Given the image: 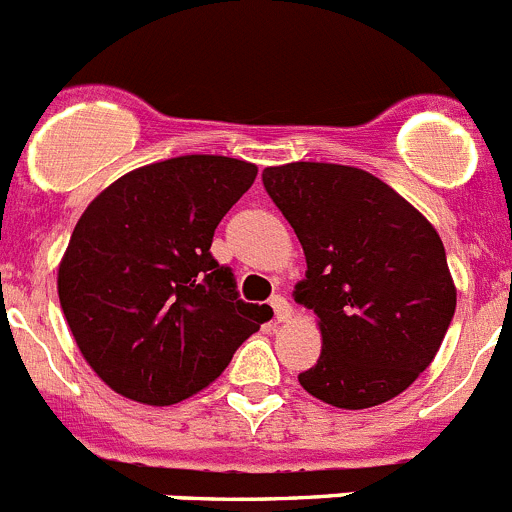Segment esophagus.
<instances>
[{"mask_svg":"<svg viewBox=\"0 0 512 512\" xmlns=\"http://www.w3.org/2000/svg\"><path fill=\"white\" fill-rule=\"evenodd\" d=\"M270 305H272V310H275V318H278L280 323L288 321L290 315H293V308H290V303L283 298V295H275V298L270 300Z\"/></svg>","mask_w":512,"mask_h":512,"instance_id":"obj_1","label":"esophagus"}]
</instances>
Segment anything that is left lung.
Here are the masks:
<instances>
[{
  "label": "left lung",
  "mask_w": 512,
  "mask_h": 512,
  "mask_svg": "<svg viewBox=\"0 0 512 512\" xmlns=\"http://www.w3.org/2000/svg\"><path fill=\"white\" fill-rule=\"evenodd\" d=\"M262 184L303 245L295 303L318 315L323 351L298 376L315 399L369 409L412 386L437 356L457 290L437 229L364 169L267 166Z\"/></svg>",
  "instance_id": "8db88e82"
}]
</instances>
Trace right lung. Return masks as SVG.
I'll return each mask as SVG.
<instances>
[{
	"instance_id": "add662e5",
	"label": "right lung",
	"mask_w": 512,
	"mask_h": 512,
	"mask_svg": "<svg viewBox=\"0 0 512 512\" xmlns=\"http://www.w3.org/2000/svg\"><path fill=\"white\" fill-rule=\"evenodd\" d=\"M257 166L191 154L113 181L78 219L57 295L90 369L126 399L169 407L212 384L270 305L240 300L212 257L224 214Z\"/></svg>"
}]
</instances>
